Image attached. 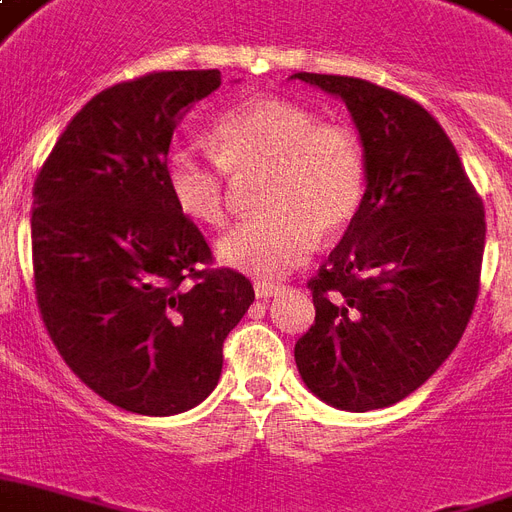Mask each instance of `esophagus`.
Segmentation results:
<instances>
[{
	"label": "esophagus",
	"mask_w": 512,
	"mask_h": 512,
	"mask_svg": "<svg viewBox=\"0 0 512 512\" xmlns=\"http://www.w3.org/2000/svg\"><path fill=\"white\" fill-rule=\"evenodd\" d=\"M284 287L282 284H273V282H257L255 284V295L260 300H268V298H276L279 292H282Z\"/></svg>",
	"instance_id": "34e87169"
}]
</instances>
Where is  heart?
<instances>
[{"mask_svg":"<svg viewBox=\"0 0 512 512\" xmlns=\"http://www.w3.org/2000/svg\"><path fill=\"white\" fill-rule=\"evenodd\" d=\"M214 155L174 150L166 158V187L187 220L220 228L228 217L230 173L260 177L263 217L217 241L222 265L273 279L306 260L314 239H333L360 212L368 185L365 150L338 123H317L314 112L276 96H257L214 120Z\"/></svg>","mask_w":512,"mask_h":512,"instance_id":"obj_1","label":"heart"}]
</instances>
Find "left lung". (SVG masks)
Wrapping results in <instances>:
<instances>
[{
    "label": "left lung",
    "mask_w": 512,
    "mask_h": 512,
    "mask_svg": "<svg viewBox=\"0 0 512 512\" xmlns=\"http://www.w3.org/2000/svg\"><path fill=\"white\" fill-rule=\"evenodd\" d=\"M292 77L343 99L368 169L360 212L308 279L317 319L295 343V362L327 405L376 411L416 392L473 317L483 201L421 104L360 77Z\"/></svg>",
    "instance_id": "8db88e82"
}]
</instances>
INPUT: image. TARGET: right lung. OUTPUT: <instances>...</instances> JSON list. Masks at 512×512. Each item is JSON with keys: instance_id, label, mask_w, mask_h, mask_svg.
Segmentation results:
<instances>
[{"instance_id": "right-lung-1", "label": "right lung", "mask_w": 512, "mask_h": 512, "mask_svg": "<svg viewBox=\"0 0 512 512\" xmlns=\"http://www.w3.org/2000/svg\"><path fill=\"white\" fill-rule=\"evenodd\" d=\"M217 69L152 72L93 96L34 182L37 306L58 354L107 403L174 416L212 395L222 343L255 300L247 276L171 201L166 155Z\"/></svg>"}]
</instances>
